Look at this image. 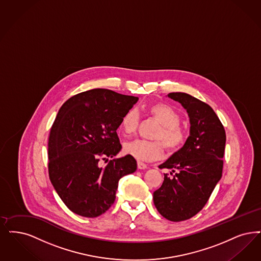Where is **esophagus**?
<instances>
[{
    "mask_svg": "<svg viewBox=\"0 0 261 261\" xmlns=\"http://www.w3.org/2000/svg\"><path fill=\"white\" fill-rule=\"evenodd\" d=\"M137 164H138V169H140V170H144V169H146V168H147L146 164H145L144 162L138 161V162H137Z\"/></svg>",
    "mask_w": 261,
    "mask_h": 261,
    "instance_id": "obj_1",
    "label": "esophagus"
}]
</instances>
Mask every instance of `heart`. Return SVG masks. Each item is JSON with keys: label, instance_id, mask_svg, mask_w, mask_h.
Listing matches in <instances>:
<instances>
[{"label": "heart", "instance_id": "heart-1", "mask_svg": "<svg viewBox=\"0 0 261 261\" xmlns=\"http://www.w3.org/2000/svg\"><path fill=\"white\" fill-rule=\"evenodd\" d=\"M146 113L151 115L160 123L155 138L162 140L165 147L169 150H177L185 145L188 139V132L185 128L178 125L180 116L177 111L163 103L149 105L146 108ZM139 116L135 110H129L120 119V129L130 135L135 132L138 125ZM124 152L139 160L150 161L162 155V145L160 142H150L136 139L129 141L124 145Z\"/></svg>", "mask_w": 261, "mask_h": 261}]
</instances>
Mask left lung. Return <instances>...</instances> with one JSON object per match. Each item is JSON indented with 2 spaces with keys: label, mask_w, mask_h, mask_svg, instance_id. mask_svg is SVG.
Wrapping results in <instances>:
<instances>
[{
  "label": "left lung",
  "mask_w": 261,
  "mask_h": 261,
  "mask_svg": "<svg viewBox=\"0 0 261 261\" xmlns=\"http://www.w3.org/2000/svg\"><path fill=\"white\" fill-rule=\"evenodd\" d=\"M189 117V136L180 149L159 165L170 169L161 188L153 192L159 214L171 221L190 219L200 212L222 175L226 135L218 115L208 104L184 92H172Z\"/></svg>",
  "instance_id": "1"
}]
</instances>
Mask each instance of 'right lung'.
Masks as SVG:
<instances>
[{
  "instance_id": "right-lung-1",
  "label": "right lung",
  "mask_w": 261,
  "mask_h": 261,
  "mask_svg": "<svg viewBox=\"0 0 261 261\" xmlns=\"http://www.w3.org/2000/svg\"><path fill=\"white\" fill-rule=\"evenodd\" d=\"M138 100L96 88L74 95L60 108L48 139V174L74 214L85 218L104 214L115 202L119 179L137 170L131 155L113 159L105 167L100 160L121 150L116 130Z\"/></svg>"
}]
</instances>
